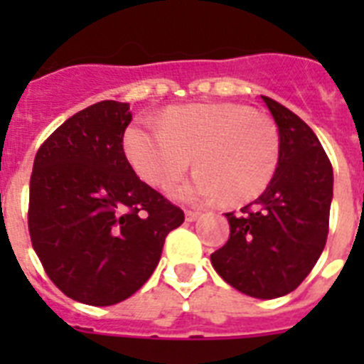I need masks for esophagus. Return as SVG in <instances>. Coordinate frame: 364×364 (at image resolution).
Here are the masks:
<instances>
[{"label": "esophagus", "instance_id": "obj_1", "mask_svg": "<svg viewBox=\"0 0 364 364\" xmlns=\"http://www.w3.org/2000/svg\"><path fill=\"white\" fill-rule=\"evenodd\" d=\"M198 215H200V213H198V211H193V210H188V211H186V220H188V222H193V220H197V218H198Z\"/></svg>", "mask_w": 364, "mask_h": 364}]
</instances>
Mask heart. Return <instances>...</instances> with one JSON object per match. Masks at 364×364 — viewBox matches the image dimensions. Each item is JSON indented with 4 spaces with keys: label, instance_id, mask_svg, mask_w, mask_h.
I'll list each match as a JSON object with an SVG mask.
<instances>
[{
    "label": "heart",
    "instance_id": "heart-1",
    "mask_svg": "<svg viewBox=\"0 0 364 364\" xmlns=\"http://www.w3.org/2000/svg\"><path fill=\"white\" fill-rule=\"evenodd\" d=\"M125 154L154 188L184 175L191 154L198 171L173 188L176 198L240 204L259 197L279 162V133L272 118L230 102L167 109L162 120L140 118L127 127Z\"/></svg>",
    "mask_w": 364,
    "mask_h": 364
}]
</instances>
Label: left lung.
Segmentation results:
<instances>
[{
  "mask_svg": "<svg viewBox=\"0 0 364 364\" xmlns=\"http://www.w3.org/2000/svg\"><path fill=\"white\" fill-rule=\"evenodd\" d=\"M262 100L279 129L277 169L255 202L226 213L230 239L211 264L235 290L275 299L294 291L323 253L333 171L314 131L279 102Z\"/></svg>",
  "mask_w": 364,
  "mask_h": 364,
  "instance_id": "obj_1",
  "label": "left lung"
}]
</instances>
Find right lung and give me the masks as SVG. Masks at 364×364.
Here are the masks:
<instances>
[{"label":"right lung","instance_id":"obj_1","mask_svg":"<svg viewBox=\"0 0 364 364\" xmlns=\"http://www.w3.org/2000/svg\"><path fill=\"white\" fill-rule=\"evenodd\" d=\"M129 104L104 100L40 146L28 233L50 281L74 301L111 306L153 275L184 211L138 178L124 153Z\"/></svg>","mask_w":364,"mask_h":364}]
</instances>
